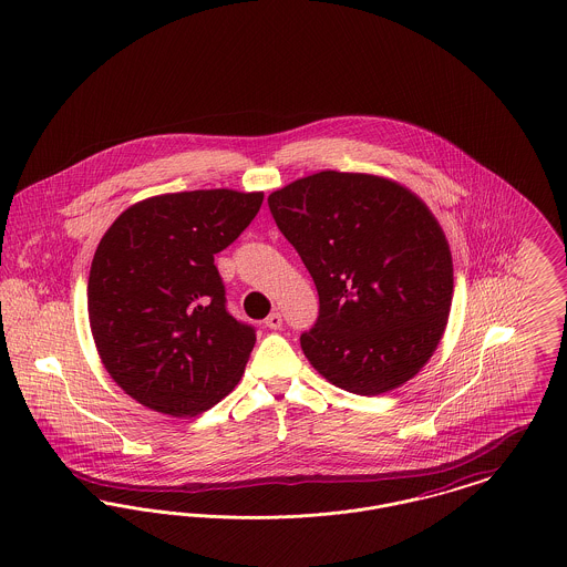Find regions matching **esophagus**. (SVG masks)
I'll use <instances>...</instances> for the list:
<instances>
[{
    "label": "esophagus",
    "instance_id": "1",
    "mask_svg": "<svg viewBox=\"0 0 567 567\" xmlns=\"http://www.w3.org/2000/svg\"><path fill=\"white\" fill-rule=\"evenodd\" d=\"M280 326H282V317L278 312H271L266 319V328H269V330H280Z\"/></svg>",
    "mask_w": 567,
    "mask_h": 567
}]
</instances>
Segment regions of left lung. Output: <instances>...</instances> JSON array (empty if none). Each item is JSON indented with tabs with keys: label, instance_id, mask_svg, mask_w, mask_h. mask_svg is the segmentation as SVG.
Instances as JSON below:
<instances>
[{
	"label": "left lung",
	"instance_id": "left-lung-1",
	"mask_svg": "<svg viewBox=\"0 0 567 567\" xmlns=\"http://www.w3.org/2000/svg\"><path fill=\"white\" fill-rule=\"evenodd\" d=\"M269 209L319 293L301 351L332 385L379 396L433 358L452 308L454 266L429 205L372 173L319 171L274 190Z\"/></svg>",
	"mask_w": 567,
	"mask_h": 567
}]
</instances>
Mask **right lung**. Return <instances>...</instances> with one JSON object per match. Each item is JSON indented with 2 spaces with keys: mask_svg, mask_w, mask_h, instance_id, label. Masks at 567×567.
I'll return each instance as SVG.
<instances>
[{
  "mask_svg": "<svg viewBox=\"0 0 567 567\" xmlns=\"http://www.w3.org/2000/svg\"><path fill=\"white\" fill-rule=\"evenodd\" d=\"M264 193L231 188L136 200L102 235L90 328L111 379L143 406L186 417L239 383L255 330L229 315L214 255L252 223Z\"/></svg>",
  "mask_w": 567,
  "mask_h": 567,
  "instance_id": "obj_1",
  "label": "right lung"
}]
</instances>
